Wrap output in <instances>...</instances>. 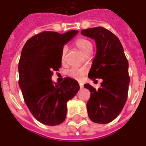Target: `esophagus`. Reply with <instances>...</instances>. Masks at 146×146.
Masks as SVG:
<instances>
[{
    "mask_svg": "<svg viewBox=\"0 0 146 146\" xmlns=\"http://www.w3.org/2000/svg\"><path fill=\"white\" fill-rule=\"evenodd\" d=\"M79 87H80L81 88H82L83 87H84V85H83L82 83H79Z\"/></svg>",
    "mask_w": 146,
    "mask_h": 146,
    "instance_id": "esophagus-1",
    "label": "esophagus"
}]
</instances>
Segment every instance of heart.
<instances>
[{
	"instance_id": "heart-1",
	"label": "heart",
	"mask_w": 146,
	"mask_h": 146,
	"mask_svg": "<svg viewBox=\"0 0 146 146\" xmlns=\"http://www.w3.org/2000/svg\"><path fill=\"white\" fill-rule=\"evenodd\" d=\"M75 45L80 51L85 54L88 50H92V44L90 41L85 38H78L76 40ZM67 48L66 46H64L62 50V60L63 61L65 57L66 52ZM88 72V67H73L67 71V75L75 79H81L83 76Z\"/></svg>"
}]
</instances>
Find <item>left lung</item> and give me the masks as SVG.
<instances>
[{
  "instance_id": "obj_1",
  "label": "left lung",
  "mask_w": 146,
  "mask_h": 146,
  "mask_svg": "<svg viewBox=\"0 0 146 146\" xmlns=\"http://www.w3.org/2000/svg\"><path fill=\"white\" fill-rule=\"evenodd\" d=\"M81 33L94 39L96 44V53L88 77L94 81L102 79L98 90L89 84H84L90 92L87 102L88 117L94 122L106 124L117 118L128 98V60L120 41L108 29L97 27L82 29Z\"/></svg>"
}]
</instances>
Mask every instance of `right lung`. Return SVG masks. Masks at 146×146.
Returning a JSON list of instances; mask_svg holds the SVG:
<instances>
[{"label":"right lung","instance_id":"add662e5","mask_svg":"<svg viewBox=\"0 0 146 146\" xmlns=\"http://www.w3.org/2000/svg\"><path fill=\"white\" fill-rule=\"evenodd\" d=\"M78 33L42 32L28 39L22 49L18 63L19 87L29 111L46 125H57L64 121L67 101L79 90L78 82L71 78L67 77L61 84L51 79L53 71L62 66L64 45Z\"/></svg>","mask_w":146,"mask_h":146}]
</instances>
